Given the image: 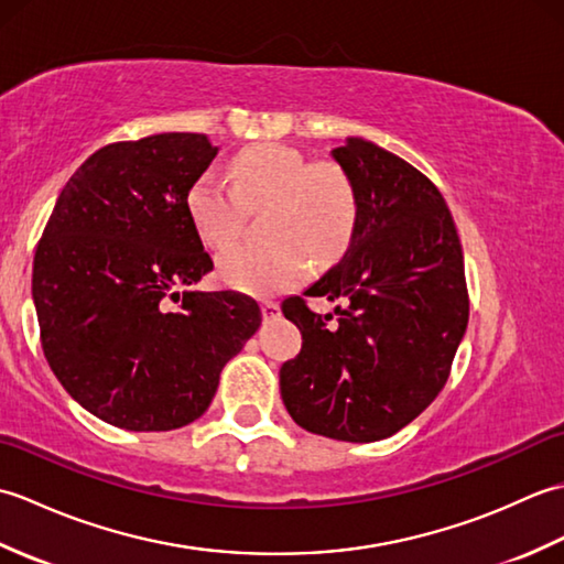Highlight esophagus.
Wrapping results in <instances>:
<instances>
[{
	"mask_svg": "<svg viewBox=\"0 0 564 564\" xmlns=\"http://www.w3.org/2000/svg\"><path fill=\"white\" fill-rule=\"evenodd\" d=\"M261 315H263V319H267V322L279 319L281 317V305L273 303V301H263L261 303Z\"/></svg>",
	"mask_w": 564,
	"mask_h": 564,
	"instance_id": "esophagus-1",
	"label": "esophagus"
}]
</instances>
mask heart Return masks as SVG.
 <instances>
[{
  "label": "heart",
  "mask_w": 564,
  "mask_h": 564,
  "mask_svg": "<svg viewBox=\"0 0 564 564\" xmlns=\"http://www.w3.org/2000/svg\"><path fill=\"white\" fill-rule=\"evenodd\" d=\"M232 191L210 174L186 191L191 227L208 249H230L242 235L245 210L267 208L261 232L271 242L237 247L218 263L235 291L269 295L289 291L307 273V259L327 263L349 245L356 225L354 186L337 164H310L293 148L263 142L237 152Z\"/></svg>",
  "instance_id": "obj_1"
}]
</instances>
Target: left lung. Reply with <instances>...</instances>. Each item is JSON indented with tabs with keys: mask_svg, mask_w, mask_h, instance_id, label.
Returning a JSON list of instances; mask_svg holds the SVG:
<instances>
[{
	"mask_svg": "<svg viewBox=\"0 0 564 564\" xmlns=\"http://www.w3.org/2000/svg\"><path fill=\"white\" fill-rule=\"evenodd\" d=\"M332 160L354 186L356 225L341 261L303 294L343 305L332 323L302 295L283 301L303 349L281 366V398L297 426L370 443L398 434L436 400L470 305L441 191L364 138H346Z\"/></svg>",
	"mask_w": 564,
	"mask_h": 564,
	"instance_id": "left-lung-1",
	"label": "left lung"
}]
</instances>
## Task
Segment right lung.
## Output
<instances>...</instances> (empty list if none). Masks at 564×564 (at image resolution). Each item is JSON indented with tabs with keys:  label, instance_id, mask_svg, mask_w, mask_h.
I'll return each mask as SVG.
<instances>
[{
	"label": "right lung",
	"instance_id": "add662e5",
	"mask_svg": "<svg viewBox=\"0 0 564 564\" xmlns=\"http://www.w3.org/2000/svg\"><path fill=\"white\" fill-rule=\"evenodd\" d=\"M215 154L200 133L97 150L59 191L35 249L31 293L47 364L106 424L194 422L261 325L249 295L194 289L213 261L191 227L186 191Z\"/></svg>",
	"mask_w": 564,
	"mask_h": 564
}]
</instances>
